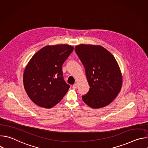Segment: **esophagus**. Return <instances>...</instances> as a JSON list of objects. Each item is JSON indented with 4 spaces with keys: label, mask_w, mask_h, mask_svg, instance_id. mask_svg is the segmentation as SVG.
Here are the masks:
<instances>
[{
    "label": "esophagus",
    "mask_w": 148,
    "mask_h": 148,
    "mask_svg": "<svg viewBox=\"0 0 148 148\" xmlns=\"http://www.w3.org/2000/svg\"><path fill=\"white\" fill-rule=\"evenodd\" d=\"M73 88H74V89H77V88H78V85H77V84H74V85L73 86Z\"/></svg>",
    "instance_id": "1"
}]
</instances>
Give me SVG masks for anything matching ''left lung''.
I'll use <instances>...</instances> for the list:
<instances>
[{"label":"left lung","mask_w":148,"mask_h":148,"mask_svg":"<svg viewBox=\"0 0 148 148\" xmlns=\"http://www.w3.org/2000/svg\"><path fill=\"white\" fill-rule=\"evenodd\" d=\"M75 51L85 68L90 86L82 97L92 108L98 109L111 103L121 91L122 75L114 56L102 46L79 45Z\"/></svg>","instance_id":"obj_1"}]
</instances>
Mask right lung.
<instances>
[{
  "label": "right lung",
  "mask_w": 148,
  "mask_h": 148,
  "mask_svg": "<svg viewBox=\"0 0 148 148\" xmlns=\"http://www.w3.org/2000/svg\"><path fill=\"white\" fill-rule=\"evenodd\" d=\"M67 45L46 46L33 55L23 73V85L30 99L38 106L50 108L67 92L62 66L73 52Z\"/></svg>",
  "instance_id": "1"
}]
</instances>
